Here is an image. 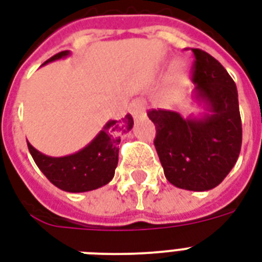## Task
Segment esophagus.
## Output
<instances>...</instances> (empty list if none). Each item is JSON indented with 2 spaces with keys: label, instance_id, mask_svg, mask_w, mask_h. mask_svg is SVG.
Returning <instances> with one entry per match:
<instances>
[{
  "label": "esophagus",
  "instance_id": "esophagus-1",
  "mask_svg": "<svg viewBox=\"0 0 262 262\" xmlns=\"http://www.w3.org/2000/svg\"><path fill=\"white\" fill-rule=\"evenodd\" d=\"M129 111H130V114L135 118L140 117L145 111V101L143 99L132 100L130 105H129Z\"/></svg>",
  "mask_w": 262,
  "mask_h": 262
}]
</instances>
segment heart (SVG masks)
I'll list each match as a JSON object with an SVG mask.
<instances>
[{
  "label": "heart",
  "instance_id": "obj_1",
  "mask_svg": "<svg viewBox=\"0 0 262 262\" xmlns=\"http://www.w3.org/2000/svg\"><path fill=\"white\" fill-rule=\"evenodd\" d=\"M173 78H174V81L177 83H181L183 81H184V78H185V73L181 69H179L177 71H176L174 74H173Z\"/></svg>",
  "mask_w": 262,
  "mask_h": 262
}]
</instances>
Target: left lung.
Wrapping results in <instances>:
<instances>
[{"label": "left lung", "mask_w": 262, "mask_h": 262, "mask_svg": "<svg viewBox=\"0 0 262 262\" xmlns=\"http://www.w3.org/2000/svg\"><path fill=\"white\" fill-rule=\"evenodd\" d=\"M195 97L209 111L183 118L170 110L147 113L155 125L154 140L167 181L188 191H207L227 177L242 147L237 89L227 70L207 52L192 49Z\"/></svg>", "instance_id": "obj_1"}]
</instances>
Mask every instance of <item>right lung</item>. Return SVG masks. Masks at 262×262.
<instances>
[{"mask_svg":"<svg viewBox=\"0 0 262 262\" xmlns=\"http://www.w3.org/2000/svg\"><path fill=\"white\" fill-rule=\"evenodd\" d=\"M69 51L59 52L49 61L69 56ZM133 127L130 114L119 121H108L103 130L81 151L67 157L52 158L29 145V151L39 170L57 188L67 192H86L108 184L115 174L121 137Z\"/></svg>","mask_w":262,"mask_h":262,"instance_id":"1","label":"right lung"}]
</instances>
